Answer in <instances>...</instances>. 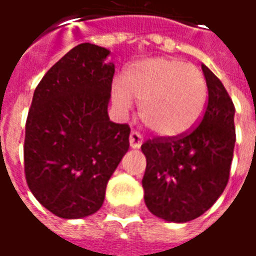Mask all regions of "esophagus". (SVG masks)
Wrapping results in <instances>:
<instances>
[{
  "label": "esophagus",
  "mask_w": 256,
  "mask_h": 256,
  "mask_svg": "<svg viewBox=\"0 0 256 256\" xmlns=\"http://www.w3.org/2000/svg\"><path fill=\"white\" fill-rule=\"evenodd\" d=\"M142 142H144V138H142V135H140L139 132L132 131L131 134H130V145H131V148L138 149V148H140V145H142Z\"/></svg>",
  "instance_id": "34e87169"
}]
</instances>
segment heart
Returning a JSON list of instances; mask_svg holds the SVG:
<instances>
[{"mask_svg": "<svg viewBox=\"0 0 256 256\" xmlns=\"http://www.w3.org/2000/svg\"><path fill=\"white\" fill-rule=\"evenodd\" d=\"M206 80L196 66L177 58H152L131 65L124 84L116 80L111 98L126 112L132 100L148 128L163 136L188 131L200 117L206 102Z\"/></svg>", "mask_w": 256, "mask_h": 256, "instance_id": "heart-1", "label": "heart"}]
</instances>
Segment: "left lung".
Listing matches in <instances>:
<instances>
[{
  "label": "left lung",
  "instance_id": "left-lung-1",
  "mask_svg": "<svg viewBox=\"0 0 256 256\" xmlns=\"http://www.w3.org/2000/svg\"><path fill=\"white\" fill-rule=\"evenodd\" d=\"M208 103L200 122L177 136L144 142L142 178L148 209L160 219L185 223L212 208L230 177L236 144L234 104L220 79L202 65Z\"/></svg>",
  "mask_w": 256,
  "mask_h": 256
}]
</instances>
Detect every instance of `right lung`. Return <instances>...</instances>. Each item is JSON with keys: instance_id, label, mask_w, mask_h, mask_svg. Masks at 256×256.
<instances>
[{"instance_id": "right-lung-1", "label": "right lung", "mask_w": 256, "mask_h": 256, "mask_svg": "<svg viewBox=\"0 0 256 256\" xmlns=\"http://www.w3.org/2000/svg\"><path fill=\"white\" fill-rule=\"evenodd\" d=\"M110 51L82 43L37 84L26 120L24 177L42 205L80 219L104 202L111 174L130 149V125L110 121Z\"/></svg>"}]
</instances>
